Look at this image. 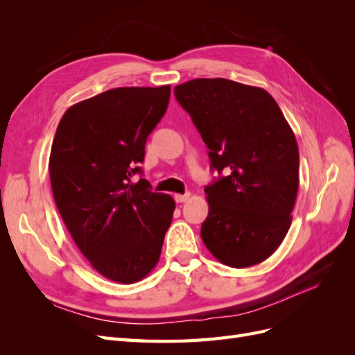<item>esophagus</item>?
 I'll use <instances>...</instances> for the list:
<instances>
[{
  "instance_id": "obj_1",
  "label": "esophagus",
  "mask_w": 355,
  "mask_h": 355,
  "mask_svg": "<svg viewBox=\"0 0 355 355\" xmlns=\"http://www.w3.org/2000/svg\"><path fill=\"white\" fill-rule=\"evenodd\" d=\"M189 197H191L189 192H187V194H175V200H176V202H185Z\"/></svg>"
}]
</instances>
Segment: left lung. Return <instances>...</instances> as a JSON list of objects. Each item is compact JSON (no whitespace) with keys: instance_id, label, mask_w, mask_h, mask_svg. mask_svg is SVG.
<instances>
[{"instance_id":"left-lung-1","label":"left lung","mask_w":355,"mask_h":355,"mask_svg":"<svg viewBox=\"0 0 355 355\" xmlns=\"http://www.w3.org/2000/svg\"><path fill=\"white\" fill-rule=\"evenodd\" d=\"M175 96L225 176L204 188L209 214L201 239L225 265L268 259L292 223L299 187V149L280 106L261 87L227 78H196Z\"/></svg>"}]
</instances>
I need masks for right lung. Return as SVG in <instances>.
Returning a JSON list of instances; mask_svg holds the SVG:
<instances>
[{
    "mask_svg": "<svg viewBox=\"0 0 355 355\" xmlns=\"http://www.w3.org/2000/svg\"><path fill=\"white\" fill-rule=\"evenodd\" d=\"M168 99L170 85L103 92L72 105L53 139L58 210L90 265L116 283H136L154 270L173 218V198L133 180Z\"/></svg>",
    "mask_w": 355,
    "mask_h": 355,
    "instance_id": "right-lung-1",
    "label": "right lung"
}]
</instances>
